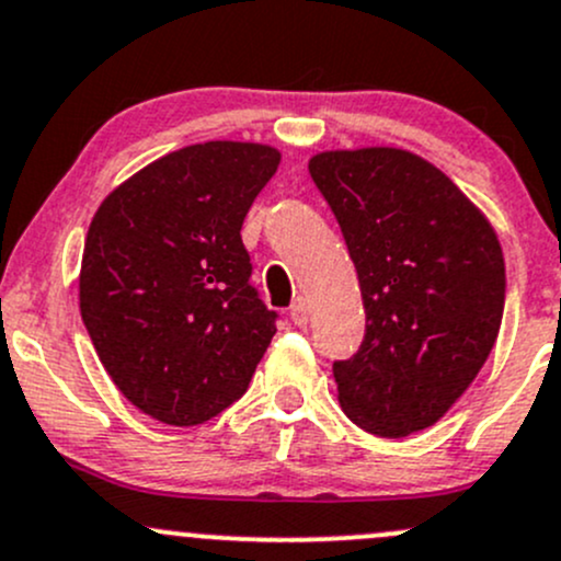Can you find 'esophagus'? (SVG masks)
<instances>
[{
  "label": "esophagus",
  "mask_w": 561,
  "mask_h": 561,
  "mask_svg": "<svg viewBox=\"0 0 561 561\" xmlns=\"http://www.w3.org/2000/svg\"><path fill=\"white\" fill-rule=\"evenodd\" d=\"M309 314H311V311H309V304H306L304 298H298L296 304L290 306V320L296 322L298 328H304L306 322H309Z\"/></svg>",
  "instance_id": "esophagus-1"
}]
</instances>
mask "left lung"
Masks as SVG:
<instances>
[{
	"instance_id": "8db88e82",
	"label": "left lung",
	"mask_w": 561,
	"mask_h": 561,
	"mask_svg": "<svg viewBox=\"0 0 561 561\" xmlns=\"http://www.w3.org/2000/svg\"><path fill=\"white\" fill-rule=\"evenodd\" d=\"M309 174L339 220L363 293V344L333 363L341 409L381 438L433 427L497 341V233L449 176L400 147L317 152Z\"/></svg>"
}]
</instances>
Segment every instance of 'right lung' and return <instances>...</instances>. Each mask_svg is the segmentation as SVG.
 I'll return each instance as SVG.
<instances>
[{
	"mask_svg": "<svg viewBox=\"0 0 561 561\" xmlns=\"http://www.w3.org/2000/svg\"><path fill=\"white\" fill-rule=\"evenodd\" d=\"M279 161L257 141L182 147L128 176L93 215L80 314L141 414L193 427L250 387L276 311L250 285L241 222Z\"/></svg>",
	"mask_w": 561,
	"mask_h": 561,
	"instance_id": "add662e5",
	"label": "right lung"
}]
</instances>
